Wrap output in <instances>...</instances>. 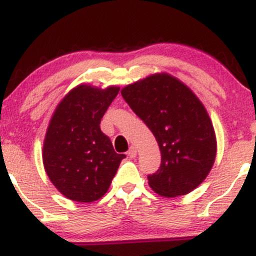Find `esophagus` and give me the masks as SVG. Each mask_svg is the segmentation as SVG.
I'll list each match as a JSON object with an SVG mask.
<instances>
[{
  "instance_id": "obj_1",
  "label": "esophagus",
  "mask_w": 256,
  "mask_h": 256,
  "mask_svg": "<svg viewBox=\"0 0 256 256\" xmlns=\"http://www.w3.org/2000/svg\"><path fill=\"white\" fill-rule=\"evenodd\" d=\"M128 156H130L131 158H134L137 156V149L134 148V146H131L130 150L128 152Z\"/></svg>"
}]
</instances>
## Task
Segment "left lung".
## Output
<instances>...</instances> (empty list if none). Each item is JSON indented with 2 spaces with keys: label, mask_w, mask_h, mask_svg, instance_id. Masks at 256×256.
Returning a JSON list of instances; mask_svg holds the SVG:
<instances>
[{
  "label": "left lung",
  "mask_w": 256,
  "mask_h": 256,
  "mask_svg": "<svg viewBox=\"0 0 256 256\" xmlns=\"http://www.w3.org/2000/svg\"><path fill=\"white\" fill-rule=\"evenodd\" d=\"M120 92L160 148V168L148 177L152 192L164 198L192 192L210 174L216 156V131L204 104L166 72L152 73Z\"/></svg>",
  "instance_id": "obj_1"
}]
</instances>
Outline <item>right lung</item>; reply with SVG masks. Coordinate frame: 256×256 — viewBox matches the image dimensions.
I'll list each match as a JSON object with an SVG mask.
<instances>
[{
    "label": "right lung",
    "mask_w": 256,
    "mask_h": 256,
    "mask_svg": "<svg viewBox=\"0 0 256 256\" xmlns=\"http://www.w3.org/2000/svg\"><path fill=\"white\" fill-rule=\"evenodd\" d=\"M118 92V85L82 83L52 113L43 142V166L52 185L68 200L90 204L101 198L125 158L114 152L100 128Z\"/></svg>",
    "instance_id": "add662e5"
}]
</instances>
